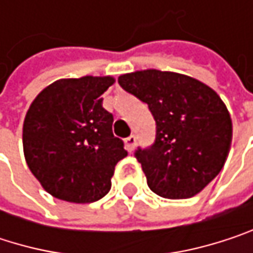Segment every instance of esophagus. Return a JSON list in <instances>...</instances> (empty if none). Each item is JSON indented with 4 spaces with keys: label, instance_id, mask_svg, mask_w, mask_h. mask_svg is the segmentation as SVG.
<instances>
[{
    "label": "esophagus",
    "instance_id": "esophagus-1",
    "mask_svg": "<svg viewBox=\"0 0 253 253\" xmlns=\"http://www.w3.org/2000/svg\"><path fill=\"white\" fill-rule=\"evenodd\" d=\"M125 143H126V149L128 152H131L133 149H134V145H136V137L131 134V136H128L126 137V140H125Z\"/></svg>",
    "mask_w": 253,
    "mask_h": 253
}]
</instances>
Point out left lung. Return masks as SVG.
I'll return each instance as SVG.
<instances>
[{
  "label": "left lung",
  "instance_id": "1",
  "mask_svg": "<svg viewBox=\"0 0 253 253\" xmlns=\"http://www.w3.org/2000/svg\"><path fill=\"white\" fill-rule=\"evenodd\" d=\"M120 86L148 104L157 137L137 149L149 189L167 199H187L205 189L224 167L233 125L218 93L198 79L155 69L119 77Z\"/></svg>",
  "mask_w": 253,
  "mask_h": 253
}]
</instances>
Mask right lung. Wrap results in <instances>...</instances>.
Instances as JSON below:
<instances>
[{
    "mask_svg": "<svg viewBox=\"0 0 253 253\" xmlns=\"http://www.w3.org/2000/svg\"><path fill=\"white\" fill-rule=\"evenodd\" d=\"M113 76L60 79L32 101L23 123V152L32 174L54 198L90 204L111 189L116 164L127 157L113 134L102 93Z\"/></svg>",
    "mask_w": 253,
    "mask_h": 253,
    "instance_id": "right-lung-1",
    "label": "right lung"
}]
</instances>
